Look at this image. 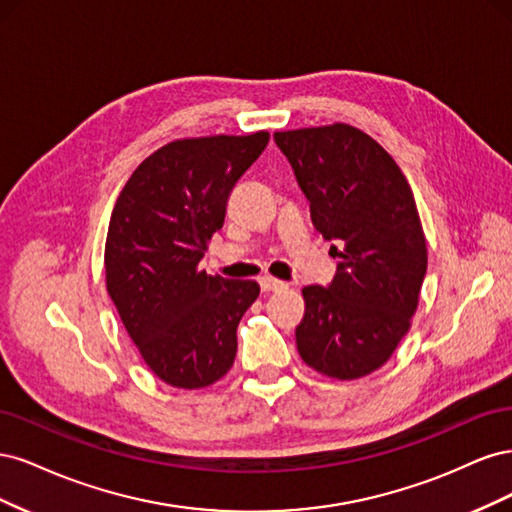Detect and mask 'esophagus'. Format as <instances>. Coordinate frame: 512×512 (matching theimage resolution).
<instances>
[{"mask_svg":"<svg viewBox=\"0 0 512 512\" xmlns=\"http://www.w3.org/2000/svg\"><path fill=\"white\" fill-rule=\"evenodd\" d=\"M258 284H260L262 292H271V290H282V288H286V282H282V280H275V277H269V275L260 277Z\"/></svg>","mask_w":512,"mask_h":512,"instance_id":"obj_1","label":"esophagus"}]
</instances>
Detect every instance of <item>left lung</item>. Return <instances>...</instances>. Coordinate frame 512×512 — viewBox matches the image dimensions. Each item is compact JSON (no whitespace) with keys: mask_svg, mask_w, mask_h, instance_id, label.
I'll use <instances>...</instances> for the list:
<instances>
[{"mask_svg":"<svg viewBox=\"0 0 512 512\" xmlns=\"http://www.w3.org/2000/svg\"><path fill=\"white\" fill-rule=\"evenodd\" d=\"M309 213L339 258L329 286H305L297 350L335 380L382 367L408 333L427 271L414 194L395 160L348 123L273 134Z\"/></svg>","mask_w":512,"mask_h":512,"instance_id":"left-lung-1","label":"left lung"}]
</instances>
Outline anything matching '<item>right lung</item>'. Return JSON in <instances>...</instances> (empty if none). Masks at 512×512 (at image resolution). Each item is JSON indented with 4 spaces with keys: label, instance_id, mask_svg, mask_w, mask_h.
I'll use <instances>...</instances> for the list:
<instances>
[{
    "label": "right lung",
    "instance_id": "add662e5",
    "mask_svg": "<svg viewBox=\"0 0 512 512\" xmlns=\"http://www.w3.org/2000/svg\"><path fill=\"white\" fill-rule=\"evenodd\" d=\"M267 143L265 130L168 143L138 164L108 222L106 290L147 367L177 389H205L235 363L239 320L260 286L198 262Z\"/></svg>",
    "mask_w": 512,
    "mask_h": 512
}]
</instances>
